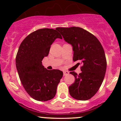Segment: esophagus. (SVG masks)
Segmentation results:
<instances>
[{
	"instance_id": "obj_1",
	"label": "esophagus",
	"mask_w": 121,
	"mask_h": 121,
	"mask_svg": "<svg viewBox=\"0 0 121 121\" xmlns=\"http://www.w3.org/2000/svg\"><path fill=\"white\" fill-rule=\"evenodd\" d=\"M69 72L68 71H64L63 72V74H64V76H67L68 74H69Z\"/></svg>"
}]
</instances>
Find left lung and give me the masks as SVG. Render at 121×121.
I'll return each mask as SVG.
<instances>
[{"label": "left lung", "mask_w": 121, "mask_h": 121, "mask_svg": "<svg viewBox=\"0 0 121 121\" xmlns=\"http://www.w3.org/2000/svg\"><path fill=\"white\" fill-rule=\"evenodd\" d=\"M66 42L73 47L74 61H79L81 72H70L75 81L69 86V94L74 99H89L95 95L104 81L106 60L101 43L93 35L80 27L57 28Z\"/></svg>", "instance_id": "left-lung-1"}]
</instances>
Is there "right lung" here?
Wrapping results in <instances>:
<instances>
[{
	"label": "right lung",
	"mask_w": 121,
	"mask_h": 121,
	"mask_svg": "<svg viewBox=\"0 0 121 121\" xmlns=\"http://www.w3.org/2000/svg\"><path fill=\"white\" fill-rule=\"evenodd\" d=\"M57 30L43 28L33 32L23 40L16 55V66L21 82L27 93L37 101L53 98L63 76L61 70H48L42 65L52 43L56 39H62Z\"/></svg>",
	"instance_id": "add662e5"
}]
</instances>
